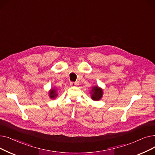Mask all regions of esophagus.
I'll return each mask as SVG.
<instances>
[{"label": "esophagus", "instance_id": "esophagus-1", "mask_svg": "<svg viewBox=\"0 0 155 155\" xmlns=\"http://www.w3.org/2000/svg\"><path fill=\"white\" fill-rule=\"evenodd\" d=\"M70 85L71 86H73V87H74V86H77V85H78V82H70Z\"/></svg>", "mask_w": 155, "mask_h": 155}]
</instances>
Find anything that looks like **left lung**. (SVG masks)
I'll return each instance as SVG.
<instances>
[{
  "label": "left lung",
  "mask_w": 155,
  "mask_h": 155,
  "mask_svg": "<svg viewBox=\"0 0 155 155\" xmlns=\"http://www.w3.org/2000/svg\"><path fill=\"white\" fill-rule=\"evenodd\" d=\"M91 99L94 101H98L103 96L104 92L103 89L99 87V86H94L92 88L91 91Z\"/></svg>",
  "instance_id": "left-lung-1"
}]
</instances>
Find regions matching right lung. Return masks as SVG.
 <instances>
[{
  "label": "right lung",
  "instance_id": "add662e5",
  "mask_svg": "<svg viewBox=\"0 0 155 155\" xmlns=\"http://www.w3.org/2000/svg\"><path fill=\"white\" fill-rule=\"evenodd\" d=\"M49 97L51 99H55L56 97L58 96V93H57V89L56 88H51L50 91H49Z\"/></svg>",
  "mask_w": 155,
  "mask_h": 155
}]
</instances>
